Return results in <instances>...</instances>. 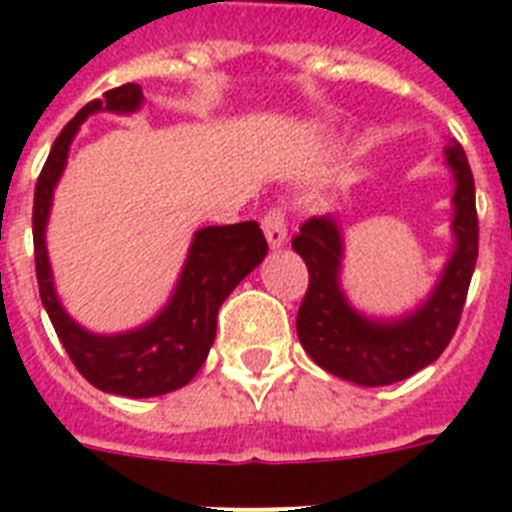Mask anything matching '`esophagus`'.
I'll return each instance as SVG.
<instances>
[{"label": "esophagus", "instance_id": "34e87169", "mask_svg": "<svg viewBox=\"0 0 512 512\" xmlns=\"http://www.w3.org/2000/svg\"><path fill=\"white\" fill-rule=\"evenodd\" d=\"M261 228H264L266 243L271 248H282L287 243V220H284V212L279 207H271L269 212L261 220Z\"/></svg>", "mask_w": 512, "mask_h": 512}]
</instances>
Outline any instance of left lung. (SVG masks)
<instances>
[{"mask_svg": "<svg viewBox=\"0 0 512 512\" xmlns=\"http://www.w3.org/2000/svg\"><path fill=\"white\" fill-rule=\"evenodd\" d=\"M454 174V251L431 295L400 318H369L348 302L341 287L343 233L338 217H310L292 248L310 271V287L297 312V336L325 372L361 387H384L433 364L454 338L477 264L474 176L459 143L443 148Z\"/></svg>", "mask_w": 512, "mask_h": 512, "instance_id": "8db88e82", "label": "left lung"}]
</instances>
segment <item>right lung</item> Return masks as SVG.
<instances>
[{
    "instance_id": "right-lung-1",
    "label": "right lung",
    "mask_w": 512,
    "mask_h": 512,
    "mask_svg": "<svg viewBox=\"0 0 512 512\" xmlns=\"http://www.w3.org/2000/svg\"><path fill=\"white\" fill-rule=\"evenodd\" d=\"M140 107L143 89L138 84H122L104 92V99L84 104L53 143L35 184L33 202L35 274L40 300L56 328V336L89 384L110 395L135 400L166 395L192 382L215 341L217 310L269 251L259 223L253 220L235 225H207L194 233L169 302L148 323L107 336L92 333L63 310L45 248V228L51 217L53 192L69 161V148L81 122L94 112L133 115Z\"/></svg>"
}]
</instances>
